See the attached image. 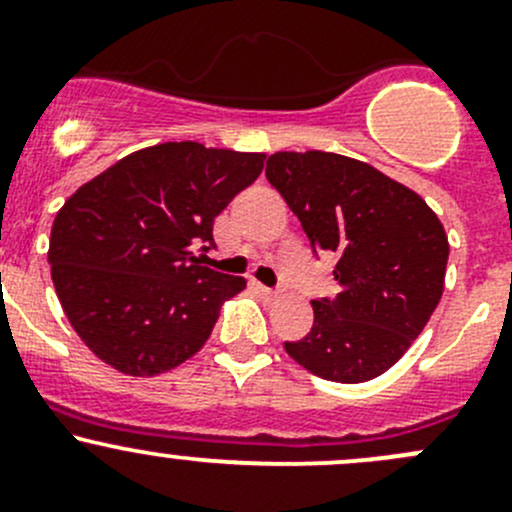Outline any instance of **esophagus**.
<instances>
[{"label": "esophagus", "instance_id": "obj_1", "mask_svg": "<svg viewBox=\"0 0 512 512\" xmlns=\"http://www.w3.org/2000/svg\"><path fill=\"white\" fill-rule=\"evenodd\" d=\"M256 291H258V293H261V296H263V298H276V296H278V293H276V291H273V288L263 286V283H256Z\"/></svg>", "mask_w": 512, "mask_h": 512}]
</instances>
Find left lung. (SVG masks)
Wrapping results in <instances>:
<instances>
[{
    "label": "left lung",
    "mask_w": 512,
    "mask_h": 512,
    "mask_svg": "<svg viewBox=\"0 0 512 512\" xmlns=\"http://www.w3.org/2000/svg\"><path fill=\"white\" fill-rule=\"evenodd\" d=\"M266 179L298 216L313 251H333L336 298L311 301L313 326L286 353L313 376L363 383L401 361L433 316L448 236L408 186L331 151H278Z\"/></svg>",
    "instance_id": "obj_1"
}]
</instances>
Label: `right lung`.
I'll return each mask as SVG.
<instances>
[{
  "mask_svg": "<svg viewBox=\"0 0 512 512\" xmlns=\"http://www.w3.org/2000/svg\"><path fill=\"white\" fill-rule=\"evenodd\" d=\"M266 154L166 141L124 156L59 209L49 263L59 303L89 351L126 376H159L194 356L241 276L194 256L214 219L251 186Z\"/></svg>",
  "mask_w": 512,
  "mask_h": 512,
  "instance_id": "right-lung-1",
  "label": "right lung"
}]
</instances>
